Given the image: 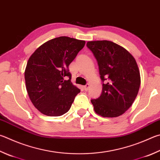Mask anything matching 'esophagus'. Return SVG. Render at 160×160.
Instances as JSON below:
<instances>
[{"label": "esophagus", "instance_id": "34e87169", "mask_svg": "<svg viewBox=\"0 0 160 160\" xmlns=\"http://www.w3.org/2000/svg\"><path fill=\"white\" fill-rule=\"evenodd\" d=\"M89 88V84H87L85 86H84V89H85V91H88Z\"/></svg>", "mask_w": 160, "mask_h": 160}]
</instances>
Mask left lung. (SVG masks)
Returning a JSON list of instances; mask_svg holds the SVG:
<instances>
[{
  "mask_svg": "<svg viewBox=\"0 0 160 160\" xmlns=\"http://www.w3.org/2000/svg\"><path fill=\"white\" fill-rule=\"evenodd\" d=\"M103 82L102 93L92 99L94 111L103 118L118 117L128 110L138 94L140 71L134 58L124 48L108 40L89 41Z\"/></svg>",
  "mask_w": 160,
  "mask_h": 160,
  "instance_id": "obj_1",
  "label": "left lung"
}]
</instances>
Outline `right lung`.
Returning a JSON list of instances; mask_svg holds the SVG:
<instances>
[{
  "mask_svg": "<svg viewBox=\"0 0 160 160\" xmlns=\"http://www.w3.org/2000/svg\"><path fill=\"white\" fill-rule=\"evenodd\" d=\"M85 45V40L55 38L40 45L28 59L26 88L32 103L42 114L56 117L71 108L80 90L71 82L68 66Z\"/></svg>",
  "mask_w": 160,
  "mask_h": 160,
  "instance_id": "add662e5",
  "label": "right lung"
}]
</instances>
